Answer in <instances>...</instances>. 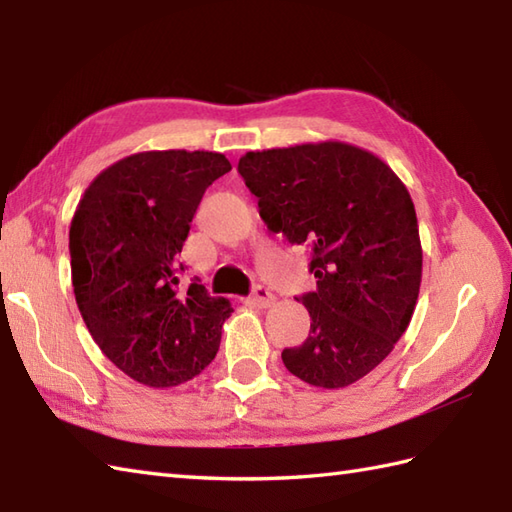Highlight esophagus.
I'll return each instance as SVG.
<instances>
[{"label": "esophagus", "instance_id": "34e87169", "mask_svg": "<svg viewBox=\"0 0 512 512\" xmlns=\"http://www.w3.org/2000/svg\"><path fill=\"white\" fill-rule=\"evenodd\" d=\"M250 303H255L259 308H268L275 303V295L266 286H255L253 295H250Z\"/></svg>", "mask_w": 512, "mask_h": 512}]
</instances>
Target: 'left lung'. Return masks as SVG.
I'll list each match as a JSON object with an SVG mask.
<instances>
[{
	"instance_id": "8db88e82",
	"label": "left lung",
	"mask_w": 512,
	"mask_h": 512,
	"mask_svg": "<svg viewBox=\"0 0 512 512\" xmlns=\"http://www.w3.org/2000/svg\"><path fill=\"white\" fill-rule=\"evenodd\" d=\"M237 171L270 231L310 248L317 277L297 299L312 319L308 339L281 361L314 387L356 383L416 310L422 248L407 187L378 156L339 140L248 151Z\"/></svg>"
}]
</instances>
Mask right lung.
Returning <instances> with one entry per match:
<instances>
[{
  "label": "right lung",
  "mask_w": 512,
  "mask_h": 512,
  "mask_svg": "<svg viewBox=\"0 0 512 512\" xmlns=\"http://www.w3.org/2000/svg\"><path fill=\"white\" fill-rule=\"evenodd\" d=\"M231 171L215 151H143L101 171L70 226L76 306L103 354L147 387L198 376L220 350L231 303L178 262L204 191Z\"/></svg>",
  "instance_id": "1"
}]
</instances>
